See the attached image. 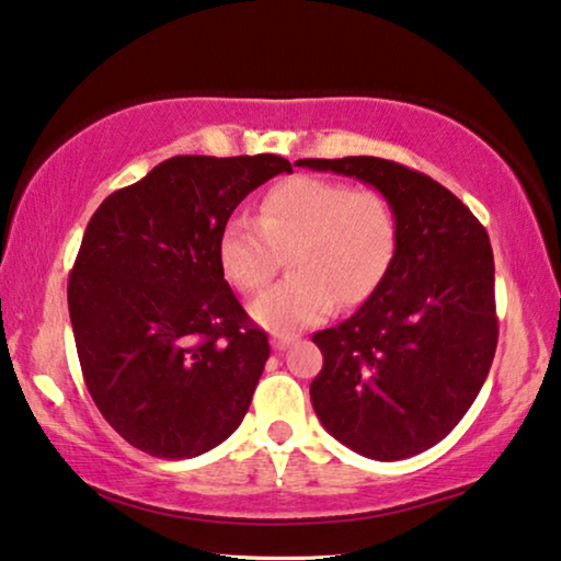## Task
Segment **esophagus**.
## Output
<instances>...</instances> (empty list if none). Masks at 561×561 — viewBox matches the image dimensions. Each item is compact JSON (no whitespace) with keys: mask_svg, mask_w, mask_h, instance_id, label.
I'll use <instances>...</instances> for the list:
<instances>
[{"mask_svg":"<svg viewBox=\"0 0 561 561\" xmlns=\"http://www.w3.org/2000/svg\"><path fill=\"white\" fill-rule=\"evenodd\" d=\"M291 343H295V337H291V335H274V337H272V348H274V351L289 348Z\"/></svg>","mask_w":561,"mask_h":561,"instance_id":"esophagus-1","label":"esophagus"}]
</instances>
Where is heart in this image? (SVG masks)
Returning <instances> with one entry per match:
<instances>
[{"mask_svg": "<svg viewBox=\"0 0 561 561\" xmlns=\"http://www.w3.org/2000/svg\"><path fill=\"white\" fill-rule=\"evenodd\" d=\"M399 228L378 193L337 180L297 175L266 191L259 220L236 216L220 228L218 264L243 291L262 289L289 251L291 277L251 302V318L289 335L318 325L343 305L374 295L397 254Z\"/></svg>", "mask_w": 561, "mask_h": 561, "instance_id": "obj_1", "label": "heart"}]
</instances>
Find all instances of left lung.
Wrapping results in <instances>:
<instances>
[{
  "mask_svg": "<svg viewBox=\"0 0 561 561\" xmlns=\"http://www.w3.org/2000/svg\"><path fill=\"white\" fill-rule=\"evenodd\" d=\"M356 178L397 216V254L374 295L312 341L322 370L312 409L370 460H407L445 439L483 389L499 345L495 266L485 228L447 187L381 157L297 160Z\"/></svg>",
  "mask_w": 561,
  "mask_h": 561,
  "instance_id": "1",
  "label": "left lung"
}]
</instances>
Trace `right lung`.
Wrapping results in <instances>:
<instances>
[{
    "instance_id": "right-lung-1",
    "label": "right lung",
    "mask_w": 561,
    "mask_h": 561,
    "mask_svg": "<svg viewBox=\"0 0 561 561\" xmlns=\"http://www.w3.org/2000/svg\"><path fill=\"white\" fill-rule=\"evenodd\" d=\"M279 154L170 157L99 205L68 279L89 393L141 453L187 460L249 412L270 341L228 287L218 236Z\"/></svg>"
}]
</instances>
